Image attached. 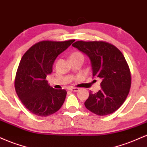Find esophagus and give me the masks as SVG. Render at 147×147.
Here are the masks:
<instances>
[{"label":"esophagus","mask_w":147,"mask_h":147,"mask_svg":"<svg viewBox=\"0 0 147 147\" xmlns=\"http://www.w3.org/2000/svg\"><path fill=\"white\" fill-rule=\"evenodd\" d=\"M68 90H71V91H73V92H77V91H79V89L78 88L69 87V88H68Z\"/></svg>","instance_id":"obj_1"}]
</instances>
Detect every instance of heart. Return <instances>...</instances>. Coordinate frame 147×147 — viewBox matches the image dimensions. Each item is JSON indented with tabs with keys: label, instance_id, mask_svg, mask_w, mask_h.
<instances>
[{
	"label": "heart",
	"instance_id": "b5f03b06",
	"mask_svg": "<svg viewBox=\"0 0 147 147\" xmlns=\"http://www.w3.org/2000/svg\"><path fill=\"white\" fill-rule=\"evenodd\" d=\"M76 58L84 59V55L79 52H73V53H72L70 57V59H76Z\"/></svg>",
	"mask_w": 147,
	"mask_h": 147
}]
</instances>
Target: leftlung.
<instances>
[{"mask_svg":"<svg viewBox=\"0 0 147 147\" xmlns=\"http://www.w3.org/2000/svg\"><path fill=\"white\" fill-rule=\"evenodd\" d=\"M74 48L88 57L92 77L102 80L101 88L96 93L89 92L84 104L97 115L115 112L127 97L131 84L129 67L124 55L113 45L104 41H76Z\"/></svg>","mask_w":147,"mask_h":147,"instance_id":"left-lung-1","label":"left lung"}]
</instances>
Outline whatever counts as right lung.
<instances>
[{"mask_svg": "<svg viewBox=\"0 0 147 147\" xmlns=\"http://www.w3.org/2000/svg\"><path fill=\"white\" fill-rule=\"evenodd\" d=\"M74 41H40L22 57L15 78V90L23 105L33 114L47 117L63 105L66 90L53 88L45 79L52 72L58 55Z\"/></svg>", "mask_w": 147, "mask_h": 147, "instance_id": "right-lung-1", "label": "right lung"}]
</instances>
